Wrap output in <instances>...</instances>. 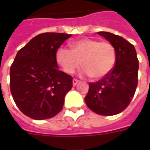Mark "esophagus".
Here are the masks:
<instances>
[{
    "label": "esophagus",
    "mask_w": 150,
    "mask_h": 150,
    "mask_svg": "<svg viewBox=\"0 0 150 150\" xmlns=\"http://www.w3.org/2000/svg\"><path fill=\"white\" fill-rule=\"evenodd\" d=\"M79 82V80H78V79H73V81H72L73 86H75L77 85V83H78V82Z\"/></svg>",
    "instance_id": "esophagus-1"
}]
</instances>
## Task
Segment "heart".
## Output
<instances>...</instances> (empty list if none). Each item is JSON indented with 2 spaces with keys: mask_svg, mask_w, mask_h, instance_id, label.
<instances>
[{
  "mask_svg": "<svg viewBox=\"0 0 150 150\" xmlns=\"http://www.w3.org/2000/svg\"><path fill=\"white\" fill-rule=\"evenodd\" d=\"M71 50L61 47L56 59L66 73L72 74L82 65V74L100 79L113 69L116 61V50L108 41L100 42L93 39H82L71 44Z\"/></svg>",
  "mask_w": 150,
  "mask_h": 150,
  "instance_id": "b5f03b06",
  "label": "heart"
}]
</instances>
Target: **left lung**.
<instances>
[{"label": "left lung", "mask_w": 150, "mask_h": 150, "mask_svg": "<svg viewBox=\"0 0 150 150\" xmlns=\"http://www.w3.org/2000/svg\"><path fill=\"white\" fill-rule=\"evenodd\" d=\"M115 48V65L107 75L96 82L89 83L85 97L87 107L96 114L112 116L128 107L138 85L139 60L135 47L120 36L98 32Z\"/></svg>", "instance_id": "obj_1"}]
</instances>
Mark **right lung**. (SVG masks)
<instances>
[{
  "label": "right lung",
  "mask_w": 150,
  "mask_h": 150,
  "mask_svg": "<svg viewBox=\"0 0 150 150\" xmlns=\"http://www.w3.org/2000/svg\"><path fill=\"white\" fill-rule=\"evenodd\" d=\"M71 35L44 33L33 38L15 56L10 89L15 104L30 118H51L61 111L72 77L58 69L56 54Z\"/></svg>",
  "instance_id": "right-lung-1"
}]
</instances>
